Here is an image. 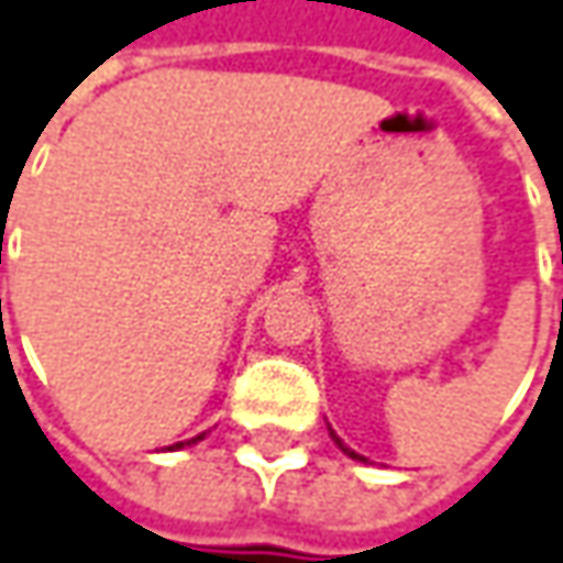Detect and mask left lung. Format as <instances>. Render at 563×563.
<instances>
[{
  "instance_id": "obj_1",
  "label": "left lung",
  "mask_w": 563,
  "mask_h": 563,
  "mask_svg": "<svg viewBox=\"0 0 563 563\" xmlns=\"http://www.w3.org/2000/svg\"><path fill=\"white\" fill-rule=\"evenodd\" d=\"M331 437H334V443H338V446H341V449H344V452H347L350 459H356V462H366V459H363L360 452H353V449H350V446H344V440H341V437H338L334 430H331Z\"/></svg>"
}]
</instances>
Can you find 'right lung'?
Segmentation results:
<instances>
[{
    "label": "right lung",
    "mask_w": 563,
    "mask_h": 563,
    "mask_svg": "<svg viewBox=\"0 0 563 563\" xmlns=\"http://www.w3.org/2000/svg\"><path fill=\"white\" fill-rule=\"evenodd\" d=\"M197 440H203V433H200V437H194V440H184V443H175V446H168V449H184V446H190V443H197Z\"/></svg>",
    "instance_id": "1"
}]
</instances>
